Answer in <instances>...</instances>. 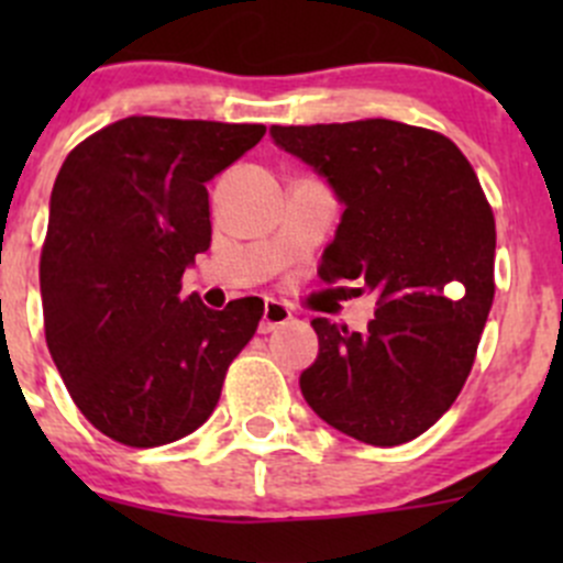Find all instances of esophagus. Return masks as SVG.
I'll list each match as a JSON object with an SVG mask.
<instances>
[{
	"label": "esophagus",
	"mask_w": 563,
	"mask_h": 563,
	"mask_svg": "<svg viewBox=\"0 0 563 563\" xmlns=\"http://www.w3.org/2000/svg\"><path fill=\"white\" fill-rule=\"evenodd\" d=\"M291 321V308L283 302H277V299H266L264 302V318H261V327L258 332L261 334H269L275 332L277 327H283V323Z\"/></svg>",
	"instance_id": "34e87169"
}]
</instances>
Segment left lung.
Listing matches in <instances>:
<instances>
[{
	"label": "left lung",
	"instance_id": "obj_1",
	"mask_svg": "<svg viewBox=\"0 0 563 563\" xmlns=\"http://www.w3.org/2000/svg\"><path fill=\"white\" fill-rule=\"evenodd\" d=\"M277 146L327 176L343 201L323 283L378 297L365 332L313 318L305 400L340 433L397 446L457 400L493 308L496 220L463 152L428 128L360 119L272 124Z\"/></svg>",
	"mask_w": 563,
	"mask_h": 563
}]
</instances>
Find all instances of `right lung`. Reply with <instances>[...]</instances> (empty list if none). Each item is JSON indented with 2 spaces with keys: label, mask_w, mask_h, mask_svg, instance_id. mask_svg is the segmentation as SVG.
<instances>
[{
  "label": "right lung",
  "mask_w": 563,
  "mask_h": 563,
  "mask_svg": "<svg viewBox=\"0 0 563 563\" xmlns=\"http://www.w3.org/2000/svg\"><path fill=\"white\" fill-rule=\"evenodd\" d=\"M264 133L128 117L62 163L40 253L45 343L78 411L119 444L146 450L201 428L258 329V297L209 310L179 291L212 242L207 181Z\"/></svg>",
  "instance_id": "right-lung-1"
}]
</instances>
